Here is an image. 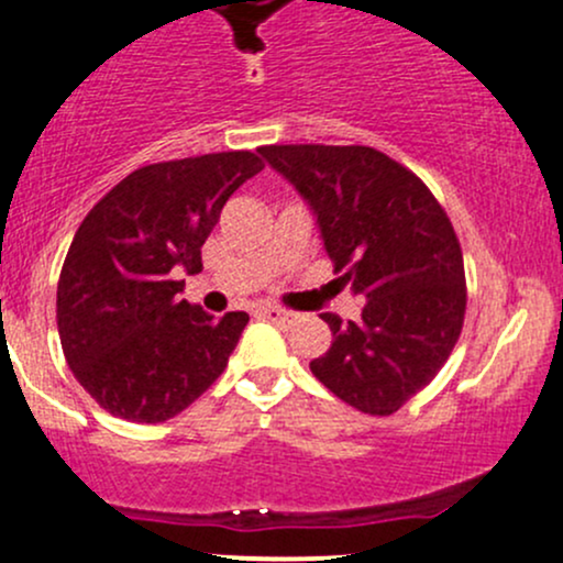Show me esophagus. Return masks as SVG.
I'll return each mask as SVG.
<instances>
[{"label":"esophagus","mask_w":563,"mask_h":563,"mask_svg":"<svg viewBox=\"0 0 563 563\" xmlns=\"http://www.w3.org/2000/svg\"><path fill=\"white\" fill-rule=\"evenodd\" d=\"M258 316L266 318V321L277 323V327H288V323H297L299 321V312L286 310V307H272V305L262 307V310H258Z\"/></svg>","instance_id":"1"}]
</instances>
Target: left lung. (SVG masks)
<instances>
[{"mask_svg": "<svg viewBox=\"0 0 563 563\" xmlns=\"http://www.w3.org/2000/svg\"><path fill=\"white\" fill-rule=\"evenodd\" d=\"M310 205L340 280L364 294L358 321L323 312L331 347L310 369L331 394L390 416L429 386L459 342L464 256L451 218L416 173L366 145H264Z\"/></svg>", "mask_w": 563, "mask_h": 563, "instance_id": "1", "label": "left lung"}]
</instances>
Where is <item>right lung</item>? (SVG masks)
<instances>
[{"label":"right lung","mask_w":563,"mask_h":563,"mask_svg":"<svg viewBox=\"0 0 563 563\" xmlns=\"http://www.w3.org/2000/svg\"><path fill=\"white\" fill-rule=\"evenodd\" d=\"M251 151L147 164L82 218L56 291L64 356L110 416L162 423L227 369L247 312L221 321L180 299L202 245L236 188L262 173Z\"/></svg>","instance_id":"obj_1"}]
</instances>
